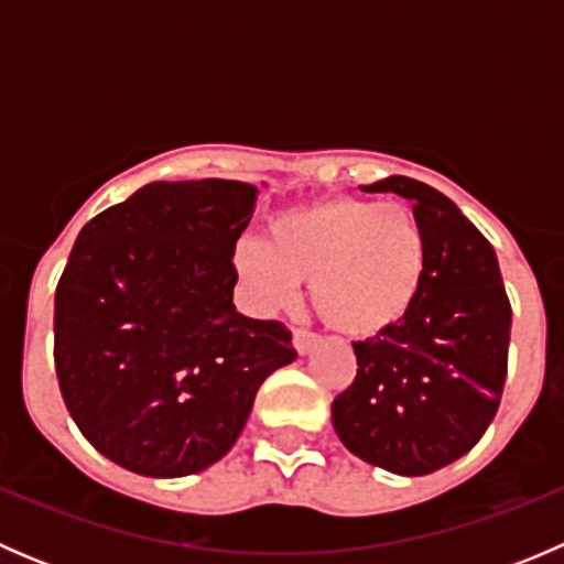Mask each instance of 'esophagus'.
Returning a JSON list of instances; mask_svg holds the SVG:
<instances>
[{
    "mask_svg": "<svg viewBox=\"0 0 564 564\" xmlns=\"http://www.w3.org/2000/svg\"><path fill=\"white\" fill-rule=\"evenodd\" d=\"M316 340L318 335L311 333V329H303V327L294 329V349H297L300 355H308V351L316 346Z\"/></svg>",
    "mask_w": 564,
    "mask_h": 564,
    "instance_id": "1",
    "label": "esophagus"
}]
</instances>
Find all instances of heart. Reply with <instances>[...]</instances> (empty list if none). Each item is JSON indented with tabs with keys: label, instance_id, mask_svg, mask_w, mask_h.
Returning a JSON list of instances; mask_svg holds the SVG:
<instances>
[{
	"label": "heart",
	"instance_id": "1",
	"mask_svg": "<svg viewBox=\"0 0 564 564\" xmlns=\"http://www.w3.org/2000/svg\"><path fill=\"white\" fill-rule=\"evenodd\" d=\"M235 267L261 308H286L297 283L324 324L373 338L412 311L429 270V237L403 204L327 196L297 204L267 224V242L242 240Z\"/></svg>",
	"mask_w": 564,
	"mask_h": 564
}]
</instances>
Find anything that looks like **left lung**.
Returning <instances> with one entry per match:
<instances>
[{
  "instance_id": "1",
  "label": "left lung",
  "mask_w": 564,
  "mask_h": 564,
  "mask_svg": "<svg viewBox=\"0 0 564 564\" xmlns=\"http://www.w3.org/2000/svg\"><path fill=\"white\" fill-rule=\"evenodd\" d=\"M362 191L412 202L429 237V270L406 318L351 344L357 377L335 395L333 425L357 458L395 475H431L491 425L513 311L491 242L445 193L409 176Z\"/></svg>"
}]
</instances>
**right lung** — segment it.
Returning a JSON list of instances; mask_svg holds the SVG:
<instances>
[{
	"instance_id": "right-lung-1",
	"label": "right lung",
	"mask_w": 564,
	"mask_h": 564,
	"mask_svg": "<svg viewBox=\"0 0 564 564\" xmlns=\"http://www.w3.org/2000/svg\"><path fill=\"white\" fill-rule=\"evenodd\" d=\"M256 187L152 182L95 215L54 294V366L89 445L147 477L231 451L261 382L297 357L275 318L231 303Z\"/></svg>"
}]
</instances>
